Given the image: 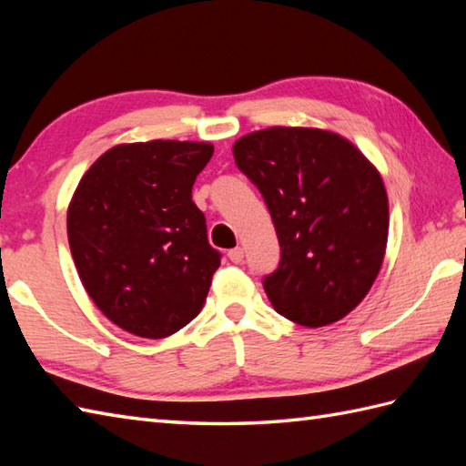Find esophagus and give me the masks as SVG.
I'll return each mask as SVG.
<instances>
[{"label":"esophagus","mask_w":466,"mask_h":466,"mask_svg":"<svg viewBox=\"0 0 466 466\" xmlns=\"http://www.w3.org/2000/svg\"><path fill=\"white\" fill-rule=\"evenodd\" d=\"M228 258H230L234 264H240L244 260V248H232L230 252H228Z\"/></svg>","instance_id":"34e87169"}]
</instances>
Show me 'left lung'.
Returning a JSON list of instances; mask_svg holds the SVG:
<instances>
[{"instance_id": "1", "label": "left lung", "mask_w": 466, "mask_h": 466, "mask_svg": "<svg viewBox=\"0 0 466 466\" xmlns=\"http://www.w3.org/2000/svg\"><path fill=\"white\" fill-rule=\"evenodd\" d=\"M258 186L279 236V270L264 279L274 310L320 329L369 294L389 242V196L380 172L344 136L272 126L232 146Z\"/></svg>"}]
</instances>
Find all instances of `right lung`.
I'll use <instances>...</instances> for the list:
<instances>
[{
	"label": "right lung",
	"instance_id": "obj_1",
	"mask_svg": "<svg viewBox=\"0 0 466 466\" xmlns=\"http://www.w3.org/2000/svg\"><path fill=\"white\" fill-rule=\"evenodd\" d=\"M210 142L117 144L87 167L67 206V242L87 296L142 339H166L202 310L220 266L192 202Z\"/></svg>",
	"mask_w": 466,
	"mask_h": 466
}]
</instances>
